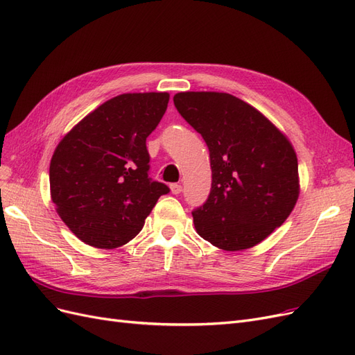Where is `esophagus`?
Returning a JSON list of instances; mask_svg holds the SVG:
<instances>
[{
  "instance_id": "esophagus-1",
  "label": "esophagus",
  "mask_w": 355,
  "mask_h": 355,
  "mask_svg": "<svg viewBox=\"0 0 355 355\" xmlns=\"http://www.w3.org/2000/svg\"><path fill=\"white\" fill-rule=\"evenodd\" d=\"M170 191H171V194L178 196V194H180V192H182V185H179V184H171V185H170Z\"/></svg>"
}]
</instances>
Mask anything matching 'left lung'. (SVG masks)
Instances as JSON below:
<instances>
[{"label":"left lung","instance_id":"1","mask_svg":"<svg viewBox=\"0 0 355 355\" xmlns=\"http://www.w3.org/2000/svg\"><path fill=\"white\" fill-rule=\"evenodd\" d=\"M173 102L210 153V196L192 211L198 235L227 252L259 244L282 227L299 197L292 144L230 93L180 92Z\"/></svg>","mask_w":355,"mask_h":355}]
</instances>
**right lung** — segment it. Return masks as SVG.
<instances>
[{
	"label": "right lung",
	"instance_id": "obj_1",
	"mask_svg": "<svg viewBox=\"0 0 355 355\" xmlns=\"http://www.w3.org/2000/svg\"><path fill=\"white\" fill-rule=\"evenodd\" d=\"M166 92L106 101L63 136L50 161V194L67 227L98 249L124 245L144 228L167 185L148 178L146 137L163 118Z\"/></svg>",
	"mask_w": 355,
	"mask_h": 355
}]
</instances>
